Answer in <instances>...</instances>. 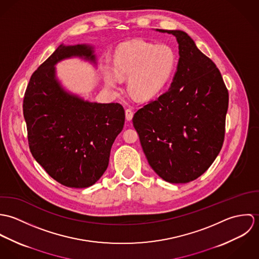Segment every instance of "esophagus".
<instances>
[{
	"mask_svg": "<svg viewBox=\"0 0 259 259\" xmlns=\"http://www.w3.org/2000/svg\"><path fill=\"white\" fill-rule=\"evenodd\" d=\"M133 117H134V112H133V111L130 110V109L125 110V119L127 121H131L133 119Z\"/></svg>",
	"mask_w": 259,
	"mask_h": 259,
	"instance_id": "1",
	"label": "esophagus"
}]
</instances>
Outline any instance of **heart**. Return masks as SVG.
<instances>
[{
    "instance_id": "b5f03b06",
    "label": "heart",
    "mask_w": 259,
    "mask_h": 259,
    "mask_svg": "<svg viewBox=\"0 0 259 259\" xmlns=\"http://www.w3.org/2000/svg\"><path fill=\"white\" fill-rule=\"evenodd\" d=\"M177 64V54L166 44L128 41L117 48L112 61L113 69L106 66L104 77L109 88L116 89L119 77L128 76V92L137 99L148 100L164 89Z\"/></svg>"
}]
</instances>
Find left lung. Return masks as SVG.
Listing matches in <instances>:
<instances>
[{
	"label": "left lung",
	"mask_w": 259,
	"mask_h": 259,
	"mask_svg": "<svg viewBox=\"0 0 259 259\" xmlns=\"http://www.w3.org/2000/svg\"><path fill=\"white\" fill-rule=\"evenodd\" d=\"M155 31L177 37V72L169 89L137 111L133 122L155 174L186 184L204 174L222 149L228 92L215 64L185 32Z\"/></svg>",
	"instance_id": "1"
}]
</instances>
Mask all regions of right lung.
Listing matches in <instances>:
<instances>
[{
	"label": "right lung",
	"instance_id": "obj_1",
	"mask_svg": "<svg viewBox=\"0 0 259 259\" xmlns=\"http://www.w3.org/2000/svg\"><path fill=\"white\" fill-rule=\"evenodd\" d=\"M72 58L98 64L94 46L60 45L32 74L23 111L37 163L61 185L83 188L107 170L111 146L123 127L124 110L119 104L90 102L67 91L56 65Z\"/></svg>",
	"mask_w": 259,
	"mask_h": 259
}]
</instances>
